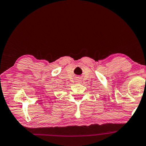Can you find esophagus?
I'll return each instance as SVG.
<instances>
[{"label":"esophagus","mask_w":146,"mask_h":146,"mask_svg":"<svg viewBox=\"0 0 146 146\" xmlns=\"http://www.w3.org/2000/svg\"><path fill=\"white\" fill-rule=\"evenodd\" d=\"M76 80H77V82H80V79H76Z\"/></svg>","instance_id":"obj_1"}]
</instances>
